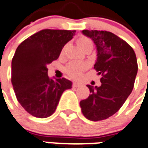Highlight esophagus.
I'll return each instance as SVG.
<instances>
[{"mask_svg": "<svg viewBox=\"0 0 148 148\" xmlns=\"http://www.w3.org/2000/svg\"><path fill=\"white\" fill-rule=\"evenodd\" d=\"M73 87H79V86H80V84H79V83H76V82H73Z\"/></svg>", "mask_w": 148, "mask_h": 148, "instance_id": "1", "label": "esophagus"}]
</instances>
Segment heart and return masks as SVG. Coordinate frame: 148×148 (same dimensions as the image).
<instances>
[{"label": "heart", "mask_w": 148, "mask_h": 148, "mask_svg": "<svg viewBox=\"0 0 148 148\" xmlns=\"http://www.w3.org/2000/svg\"><path fill=\"white\" fill-rule=\"evenodd\" d=\"M77 43L79 46L82 49L90 47L93 48V42L92 40L86 36H81L78 38ZM64 50V49H63ZM87 69V65L83 63H77V62H71V63L66 67L65 72L70 77L73 79H79L82 75V73Z\"/></svg>", "instance_id": "b5f03b06"}]
</instances>
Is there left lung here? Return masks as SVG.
<instances>
[{
	"label": "left lung",
	"instance_id": "1",
	"mask_svg": "<svg viewBox=\"0 0 148 148\" xmlns=\"http://www.w3.org/2000/svg\"><path fill=\"white\" fill-rule=\"evenodd\" d=\"M82 33L96 46L94 69L102 75V84L87 85L90 95L79 105L86 118L102 121L117 113L131 94L137 74V60L131 46L110 31L84 30Z\"/></svg>",
	"mask_w": 148,
	"mask_h": 148
}]
</instances>
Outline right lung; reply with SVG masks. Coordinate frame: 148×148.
I'll return each mask as SVG.
<instances>
[{"label":"right lung","mask_w":148,"mask_h":148,"mask_svg":"<svg viewBox=\"0 0 148 148\" xmlns=\"http://www.w3.org/2000/svg\"><path fill=\"white\" fill-rule=\"evenodd\" d=\"M75 31L45 29L24 40L12 61V84L18 102L38 118L51 116L64 91L72 88L65 78L53 79L46 65L57 60Z\"/></svg>","instance_id":"right-lung-1"}]
</instances>
